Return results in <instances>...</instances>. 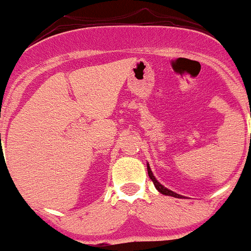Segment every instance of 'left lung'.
Here are the masks:
<instances>
[{
    "mask_svg": "<svg viewBox=\"0 0 251 251\" xmlns=\"http://www.w3.org/2000/svg\"><path fill=\"white\" fill-rule=\"evenodd\" d=\"M147 171H148V176H150V178L152 179L153 185H154V187H156L157 190L161 192V194L166 195V196H172V197H177V199H183V196H181V195L176 194V192H174V191H171V190L166 188L163 185H161V183H159L158 181L156 179V177L153 176L152 171H151V167H150V165H148V163H147Z\"/></svg>",
    "mask_w": 251,
    "mask_h": 251,
    "instance_id": "left-lung-1",
    "label": "left lung"
}]
</instances>
